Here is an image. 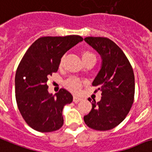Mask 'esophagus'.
Here are the masks:
<instances>
[{
	"mask_svg": "<svg viewBox=\"0 0 152 152\" xmlns=\"http://www.w3.org/2000/svg\"><path fill=\"white\" fill-rule=\"evenodd\" d=\"M82 98H80V97H77L76 96H74V98H73V101L75 102V103H78L79 101H81L82 100Z\"/></svg>",
	"mask_w": 152,
	"mask_h": 152,
	"instance_id": "obj_1",
	"label": "esophagus"
}]
</instances>
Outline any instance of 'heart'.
<instances>
[{
  "label": "heart",
  "mask_w": 152,
  "mask_h": 152,
  "mask_svg": "<svg viewBox=\"0 0 152 152\" xmlns=\"http://www.w3.org/2000/svg\"><path fill=\"white\" fill-rule=\"evenodd\" d=\"M82 57L83 62L87 61V60H89V59H96L95 55L93 53L88 52V51L84 52L82 53ZM62 64H63V60L60 61V65H62ZM66 86L70 91L75 92V93H77V92H79L80 88L82 87V82L77 78H70V79L67 80L66 82Z\"/></svg>",
  "instance_id": "1"
}]
</instances>
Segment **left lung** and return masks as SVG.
<instances>
[{"label":"left lung","mask_w":152,"mask_h":152,"mask_svg":"<svg viewBox=\"0 0 152 152\" xmlns=\"http://www.w3.org/2000/svg\"><path fill=\"white\" fill-rule=\"evenodd\" d=\"M84 40L102 59L101 69L93 82V86H98L95 92H101V99L97 103L93 100L92 110L84 116V121L96 130H110L130 110L135 93L133 70L123 51L109 38L87 37Z\"/></svg>","instance_id":"1"}]
</instances>
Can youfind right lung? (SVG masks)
Here are the masks:
<instances>
[{
	"label": "right lung",
	"mask_w": 152,
	"mask_h": 152,
	"mask_svg": "<svg viewBox=\"0 0 152 152\" xmlns=\"http://www.w3.org/2000/svg\"><path fill=\"white\" fill-rule=\"evenodd\" d=\"M83 38L78 35L42 37L28 48L15 74V99L27 125L34 130L48 133L64 125V107L72 95L61 88L55 95L48 93V77L57 72L62 56Z\"/></svg>",
	"instance_id": "right-lung-1"
}]
</instances>
